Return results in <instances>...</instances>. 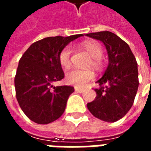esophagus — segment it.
Segmentation results:
<instances>
[{"instance_id": "34e87169", "label": "esophagus", "mask_w": 151, "mask_h": 151, "mask_svg": "<svg viewBox=\"0 0 151 151\" xmlns=\"http://www.w3.org/2000/svg\"><path fill=\"white\" fill-rule=\"evenodd\" d=\"M74 90H75V91L79 92V93H83V92H84V90H83V89L79 88V87H77V86L74 87Z\"/></svg>"}]
</instances>
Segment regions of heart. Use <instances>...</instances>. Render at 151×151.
Wrapping results in <instances>:
<instances>
[{"label": "heart", "mask_w": 151, "mask_h": 151, "mask_svg": "<svg viewBox=\"0 0 151 151\" xmlns=\"http://www.w3.org/2000/svg\"><path fill=\"white\" fill-rule=\"evenodd\" d=\"M82 47L84 49L91 55L92 57V61L91 65L95 67V69H99L101 67L102 60L101 57L104 53V50L101 44L96 41H86L82 43ZM72 47L71 46L65 47L61 52H60L59 60L60 65L68 68L71 65V56H72ZM95 77V73L90 69H72L66 73V82L70 85L82 87L91 81Z\"/></svg>", "instance_id": "b5f03b06"}]
</instances>
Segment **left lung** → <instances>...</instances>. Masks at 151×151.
<instances>
[{
    "label": "left lung",
    "mask_w": 151,
    "mask_h": 151,
    "mask_svg": "<svg viewBox=\"0 0 151 151\" xmlns=\"http://www.w3.org/2000/svg\"><path fill=\"white\" fill-rule=\"evenodd\" d=\"M102 41L108 54V66L97 81L96 97L87 104L94 116L107 122L121 119L133 106L138 88V70L136 58L128 43L110 31L86 35Z\"/></svg>",
    "instance_id": "8db88e82"
}]
</instances>
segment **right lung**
<instances>
[{
	"instance_id": "1",
	"label": "right lung",
	"mask_w": 151,
	"mask_h": 151,
	"mask_svg": "<svg viewBox=\"0 0 151 151\" xmlns=\"http://www.w3.org/2000/svg\"><path fill=\"white\" fill-rule=\"evenodd\" d=\"M83 35L44 38L32 43L19 60L14 78L16 98L32 121L46 124L64 113L74 88L53 86L65 77L59 55L69 42Z\"/></svg>"
}]
</instances>
